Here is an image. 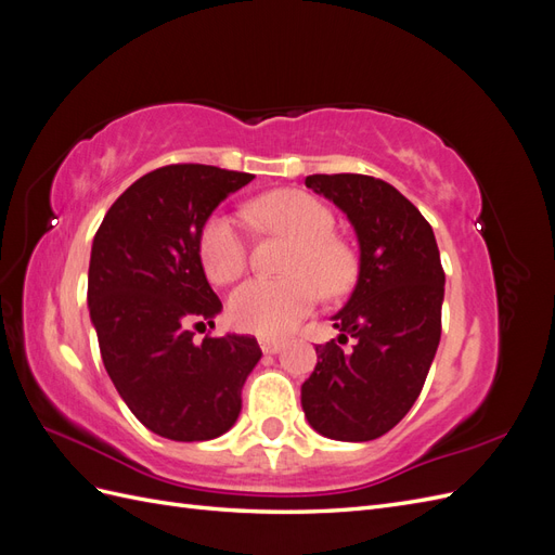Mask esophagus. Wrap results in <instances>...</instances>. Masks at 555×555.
Here are the masks:
<instances>
[{
    "label": "esophagus",
    "instance_id": "34e87169",
    "mask_svg": "<svg viewBox=\"0 0 555 555\" xmlns=\"http://www.w3.org/2000/svg\"><path fill=\"white\" fill-rule=\"evenodd\" d=\"M259 347L263 354H275V351L282 349V340L278 338H259Z\"/></svg>",
    "mask_w": 555,
    "mask_h": 555
}]
</instances>
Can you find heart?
Returning a JSON list of instances; mask_svg holds the SVG:
<instances>
[{"instance_id":"heart-1","label":"heart","mask_w":555,"mask_h":555,"mask_svg":"<svg viewBox=\"0 0 555 555\" xmlns=\"http://www.w3.org/2000/svg\"><path fill=\"white\" fill-rule=\"evenodd\" d=\"M257 224L294 241L284 271L287 278H255L231 294L229 317L245 333L275 338L292 331L319 300L343 294L357 273L351 249L333 236L335 215L308 192L278 190L249 206ZM198 257L206 275L217 284L238 280L247 268V238L233 215L215 212L198 231Z\"/></svg>"}]
</instances>
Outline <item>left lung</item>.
Returning a JSON list of instances; mask_svg holds the SVG:
<instances>
[{
  "label": "left lung",
  "instance_id": "obj_1",
  "mask_svg": "<svg viewBox=\"0 0 555 555\" xmlns=\"http://www.w3.org/2000/svg\"><path fill=\"white\" fill-rule=\"evenodd\" d=\"M359 238V280L333 314L338 340L317 345L300 405L324 438L367 442L389 433L424 389L440 345L444 271L426 217L393 184L373 176H308ZM347 337L356 347L345 350Z\"/></svg>",
  "mask_w": 555,
  "mask_h": 555
}]
</instances>
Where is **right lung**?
I'll return each instance as SVG.
<instances>
[{"label": "right lung", "instance_id": "right-lung-1", "mask_svg": "<svg viewBox=\"0 0 555 555\" xmlns=\"http://www.w3.org/2000/svg\"><path fill=\"white\" fill-rule=\"evenodd\" d=\"M251 178L206 164L162 166L120 194L94 236L88 304L106 373L162 438H220L236 424L243 384L261 359L251 335L194 340V328H212L222 312L198 231Z\"/></svg>", "mask_w": 555, "mask_h": 555}]
</instances>
